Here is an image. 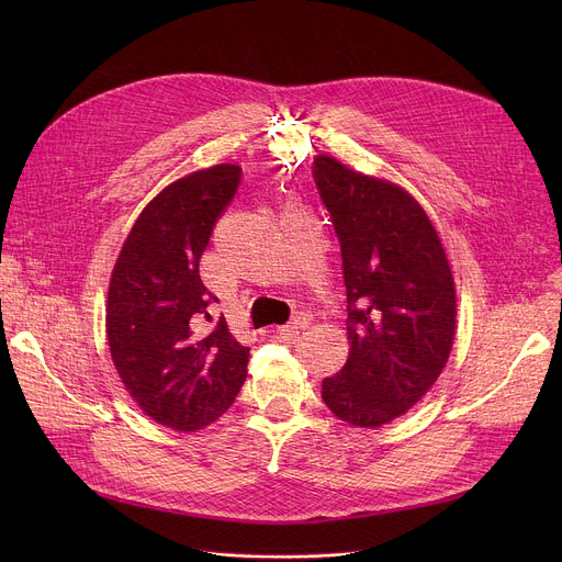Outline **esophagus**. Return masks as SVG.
I'll return each mask as SVG.
<instances>
[{
	"mask_svg": "<svg viewBox=\"0 0 562 562\" xmlns=\"http://www.w3.org/2000/svg\"><path fill=\"white\" fill-rule=\"evenodd\" d=\"M308 323H311V317H308L306 313H297V315L293 317V323L280 327L278 334H280V338H284V340H295L297 334L308 327Z\"/></svg>",
	"mask_w": 562,
	"mask_h": 562,
	"instance_id": "34e87169",
	"label": "esophagus"
}]
</instances>
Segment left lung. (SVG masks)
<instances>
[{"instance_id": "8db88e82", "label": "left lung", "mask_w": 562, "mask_h": 562, "mask_svg": "<svg viewBox=\"0 0 562 562\" xmlns=\"http://www.w3.org/2000/svg\"><path fill=\"white\" fill-rule=\"evenodd\" d=\"M313 178L342 251L349 358L323 400L351 427L375 429L440 378L456 336V282L420 202L389 180L313 159Z\"/></svg>"}]
</instances>
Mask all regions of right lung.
Masks as SVG:
<instances>
[{"label":"right lung","instance_id":"add662e5","mask_svg":"<svg viewBox=\"0 0 562 562\" xmlns=\"http://www.w3.org/2000/svg\"><path fill=\"white\" fill-rule=\"evenodd\" d=\"M237 165L193 171L139 213L115 260L106 340L117 375L157 425L198 431L215 423L247 380L249 347L224 323L200 278L211 231L239 184Z\"/></svg>","mask_w":562,"mask_h":562}]
</instances>
